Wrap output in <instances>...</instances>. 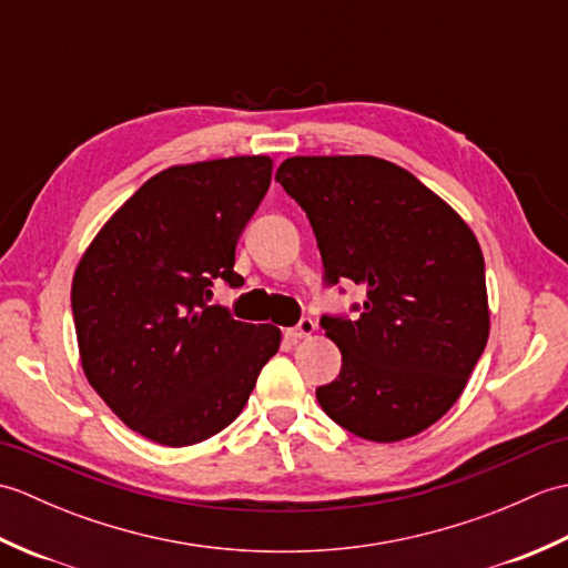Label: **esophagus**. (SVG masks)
<instances>
[{"mask_svg":"<svg viewBox=\"0 0 568 568\" xmlns=\"http://www.w3.org/2000/svg\"><path fill=\"white\" fill-rule=\"evenodd\" d=\"M315 329H317V324L305 317V320H300L297 327L287 329L285 336H287V339H291V342H300V339H307V336L315 334Z\"/></svg>","mask_w":568,"mask_h":568,"instance_id":"34e87169","label":"esophagus"}]
</instances>
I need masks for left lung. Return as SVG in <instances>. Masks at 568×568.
Returning <instances> with one entry per match:
<instances>
[{
    "label": "left lung",
    "instance_id": "1",
    "mask_svg": "<svg viewBox=\"0 0 568 568\" xmlns=\"http://www.w3.org/2000/svg\"><path fill=\"white\" fill-rule=\"evenodd\" d=\"M275 180L307 214L324 281L366 291L356 320L322 317L342 352L339 378L317 388L322 409L378 444L425 432L464 393L488 342L476 234L437 192L376 155H295Z\"/></svg>",
    "mask_w": 568,
    "mask_h": 568
}]
</instances>
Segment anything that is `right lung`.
<instances>
[{
    "label": "right lung",
    "mask_w": 568,
    "mask_h": 568,
    "mask_svg": "<svg viewBox=\"0 0 568 568\" xmlns=\"http://www.w3.org/2000/svg\"><path fill=\"white\" fill-rule=\"evenodd\" d=\"M271 173L268 155L165 168L106 220L72 275L84 376L155 444L190 446L232 425L281 346L273 324L207 305L216 277L244 285L236 241Z\"/></svg>",
    "instance_id": "add662e5"
}]
</instances>
